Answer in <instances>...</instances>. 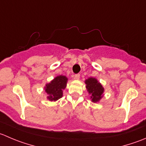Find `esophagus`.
I'll use <instances>...</instances> for the list:
<instances>
[{
	"mask_svg": "<svg viewBox=\"0 0 146 146\" xmlns=\"http://www.w3.org/2000/svg\"><path fill=\"white\" fill-rule=\"evenodd\" d=\"M74 78L75 79H79V78H80V74H76V75H75Z\"/></svg>",
	"mask_w": 146,
	"mask_h": 146,
	"instance_id": "34e87169",
	"label": "esophagus"
}]
</instances>
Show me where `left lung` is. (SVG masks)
<instances>
[{
	"label": "left lung",
	"instance_id": "left-lung-1",
	"mask_svg": "<svg viewBox=\"0 0 146 146\" xmlns=\"http://www.w3.org/2000/svg\"><path fill=\"white\" fill-rule=\"evenodd\" d=\"M86 84L88 91L91 95L90 98L92 99V101L94 103L99 101L103 96L102 95L104 91V88L102 85L96 78H89L88 80H86Z\"/></svg>",
	"mask_w": 146,
	"mask_h": 146
}]
</instances>
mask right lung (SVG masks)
Here are the masks:
<instances>
[{"label":"right lung","instance_id":"obj_1","mask_svg":"<svg viewBox=\"0 0 146 146\" xmlns=\"http://www.w3.org/2000/svg\"><path fill=\"white\" fill-rule=\"evenodd\" d=\"M68 78L64 76L55 78L50 83L46 85V92L49 95L48 99L53 101L58 100L63 96V90L66 88Z\"/></svg>","mask_w":146,"mask_h":146}]
</instances>
